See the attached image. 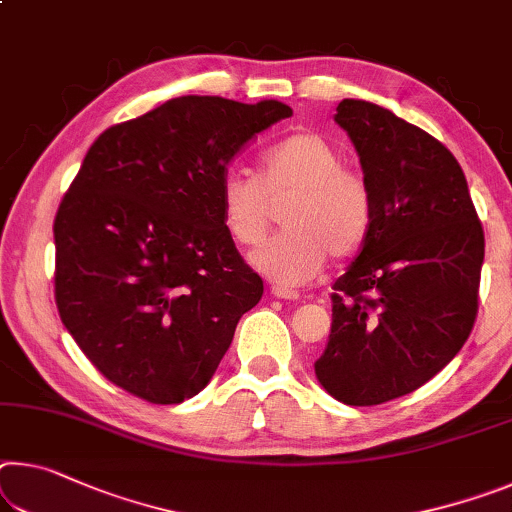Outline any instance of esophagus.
I'll list each match as a JSON object with an SVG mask.
<instances>
[{"mask_svg":"<svg viewBox=\"0 0 512 512\" xmlns=\"http://www.w3.org/2000/svg\"><path fill=\"white\" fill-rule=\"evenodd\" d=\"M271 294L275 296V298H282V300H298V291H294V289H287V287H271Z\"/></svg>","mask_w":512,"mask_h":512,"instance_id":"34e87169","label":"esophagus"}]
</instances>
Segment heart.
<instances>
[{
    "label": "heart",
    "mask_w": 512,
    "mask_h": 512,
    "mask_svg": "<svg viewBox=\"0 0 512 512\" xmlns=\"http://www.w3.org/2000/svg\"><path fill=\"white\" fill-rule=\"evenodd\" d=\"M335 145L319 134H291L262 154L259 177L227 170L218 189L221 218L239 246H257L285 205L287 232L253 255V264L280 285H300L323 269L328 255L351 257L364 246L376 221L367 177L344 168Z\"/></svg>",
    "instance_id": "1"
}]
</instances>
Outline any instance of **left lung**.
Returning a JSON list of instances; mask_svg holds the SVG:
<instances>
[{
    "label": "left lung",
    "mask_w": 512,
    "mask_h": 512,
    "mask_svg": "<svg viewBox=\"0 0 512 512\" xmlns=\"http://www.w3.org/2000/svg\"><path fill=\"white\" fill-rule=\"evenodd\" d=\"M335 120L360 154L376 221L332 285L314 371L337 401L378 405L428 383L467 342L485 237L465 173L435 136L362 100L339 102Z\"/></svg>",
    "instance_id": "obj_1"
}]
</instances>
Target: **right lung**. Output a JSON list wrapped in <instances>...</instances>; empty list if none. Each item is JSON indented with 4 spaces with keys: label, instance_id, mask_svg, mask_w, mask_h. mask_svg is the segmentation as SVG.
I'll list each match as a JSON object with an SVG mask.
<instances>
[{
    "label": "right lung",
    "instance_id": "1",
    "mask_svg": "<svg viewBox=\"0 0 512 512\" xmlns=\"http://www.w3.org/2000/svg\"><path fill=\"white\" fill-rule=\"evenodd\" d=\"M287 104L184 95L97 136L54 218V298L93 367L157 405L212 380L264 282L227 234L230 161Z\"/></svg>",
    "mask_w": 512,
    "mask_h": 512
}]
</instances>
